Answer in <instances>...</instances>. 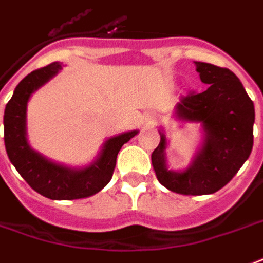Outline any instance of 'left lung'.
I'll return each mask as SVG.
<instances>
[{"label": "left lung", "mask_w": 263, "mask_h": 263, "mask_svg": "<svg viewBox=\"0 0 263 263\" xmlns=\"http://www.w3.org/2000/svg\"><path fill=\"white\" fill-rule=\"evenodd\" d=\"M209 88L189 92L176 105L178 118L196 122L204 130V144L186 171L166 170V139L162 133L151 161L162 186L179 195H210L226 186L248 160L254 144V102L233 71L195 61Z\"/></svg>", "instance_id": "left-lung-1"}]
</instances>
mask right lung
<instances>
[{"instance_id": "right-lung-1", "label": "right lung", "mask_w": 263, "mask_h": 263, "mask_svg": "<svg viewBox=\"0 0 263 263\" xmlns=\"http://www.w3.org/2000/svg\"><path fill=\"white\" fill-rule=\"evenodd\" d=\"M59 70H61L60 63H51L32 71L19 82L5 106L4 141L9 161L33 191L54 200L84 199L108 185L116 166L118 153L137 132L133 130L109 139L99 158L84 170H71L54 164L32 150L26 141V105L30 95Z\"/></svg>"}]
</instances>
